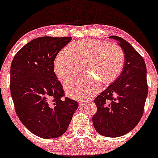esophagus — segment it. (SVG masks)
Returning <instances> with one entry per match:
<instances>
[{
	"label": "esophagus",
	"instance_id": "34e87169",
	"mask_svg": "<svg viewBox=\"0 0 158 158\" xmlns=\"http://www.w3.org/2000/svg\"><path fill=\"white\" fill-rule=\"evenodd\" d=\"M85 105V101H79V107H83Z\"/></svg>",
	"mask_w": 158,
	"mask_h": 158
}]
</instances>
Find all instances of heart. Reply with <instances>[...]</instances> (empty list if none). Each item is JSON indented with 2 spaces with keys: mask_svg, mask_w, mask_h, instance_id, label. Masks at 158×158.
Instances as JSON below:
<instances>
[{
  "mask_svg": "<svg viewBox=\"0 0 158 158\" xmlns=\"http://www.w3.org/2000/svg\"><path fill=\"white\" fill-rule=\"evenodd\" d=\"M125 63V54L119 46L101 40L68 45L58 53L55 61V71L62 80L73 77L83 69L88 73L65 82L69 96L86 99L99 89V81L106 85L120 75Z\"/></svg>",
  "mask_w": 158,
  "mask_h": 158,
  "instance_id": "obj_1",
  "label": "heart"
}]
</instances>
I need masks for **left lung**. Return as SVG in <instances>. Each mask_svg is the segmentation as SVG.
<instances>
[{"instance_id": "obj_1", "label": "left lung", "mask_w": 158, "mask_h": 158, "mask_svg": "<svg viewBox=\"0 0 158 158\" xmlns=\"http://www.w3.org/2000/svg\"><path fill=\"white\" fill-rule=\"evenodd\" d=\"M109 38L118 41L125 63L119 77L94 100L98 110L93 123L99 134L115 138L129 133L140 121L148 86L147 68L140 54L121 37Z\"/></svg>"}]
</instances>
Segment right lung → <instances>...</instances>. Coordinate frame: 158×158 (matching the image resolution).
Returning a JSON list of instances; mask_svg holds the SVG:
<instances>
[{
  "label": "right lung",
  "instance_id": "right-lung-1",
  "mask_svg": "<svg viewBox=\"0 0 158 158\" xmlns=\"http://www.w3.org/2000/svg\"><path fill=\"white\" fill-rule=\"evenodd\" d=\"M71 37H39L21 48L10 70V90L16 113L27 129L43 139L64 133L78 109L65 96L54 71V61Z\"/></svg>",
  "mask_w": 158,
  "mask_h": 158
}]
</instances>
